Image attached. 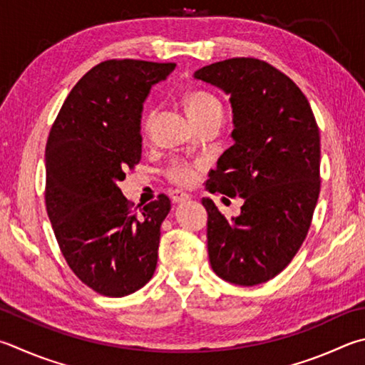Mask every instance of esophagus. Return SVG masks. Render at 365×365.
I'll use <instances>...</instances> for the list:
<instances>
[{
    "label": "esophagus",
    "mask_w": 365,
    "mask_h": 365,
    "mask_svg": "<svg viewBox=\"0 0 365 365\" xmlns=\"http://www.w3.org/2000/svg\"><path fill=\"white\" fill-rule=\"evenodd\" d=\"M169 195H170L172 202H175V204L190 200V195L185 193V191H182V190H170Z\"/></svg>",
    "instance_id": "34e87169"
}]
</instances>
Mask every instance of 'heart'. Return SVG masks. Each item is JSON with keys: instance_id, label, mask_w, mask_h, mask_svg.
<instances>
[{"instance_id": "1", "label": "heart", "mask_w": 365, "mask_h": 365, "mask_svg": "<svg viewBox=\"0 0 365 365\" xmlns=\"http://www.w3.org/2000/svg\"><path fill=\"white\" fill-rule=\"evenodd\" d=\"M185 107L190 118L193 119L196 124H201L207 119H220L223 116V105L220 98L212 94L209 91H191L185 96ZM201 163H191L187 160H175L168 169H165V177L169 178L172 183L180 185V187H188V185L195 183L197 178V169H200Z\"/></svg>"}]
</instances>
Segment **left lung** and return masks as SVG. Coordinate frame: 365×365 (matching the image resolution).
<instances>
[{"label":"left lung","instance_id":"1","mask_svg":"<svg viewBox=\"0 0 365 365\" xmlns=\"http://www.w3.org/2000/svg\"><path fill=\"white\" fill-rule=\"evenodd\" d=\"M195 78L230 94L233 107L235 143L209 174V191L244 200L227 218L202 197L210 267L225 281L257 286L279 274L308 235L321 191L319 128L300 88L268 62L228 58Z\"/></svg>","mask_w":365,"mask_h":365}]
</instances>
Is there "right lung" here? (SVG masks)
<instances>
[{
    "instance_id": "add662e5",
    "label": "right lung",
    "mask_w": 365,
    "mask_h": 365,
    "mask_svg": "<svg viewBox=\"0 0 365 365\" xmlns=\"http://www.w3.org/2000/svg\"><path fill=\"white\" fill-rule=\"evenodd\" d=\"M175 68L111 58L91 68L65 98L46 143V209L62 255L105 297L142 289L156 269L170 200L140 207L119 190L142 158L140 118L151 86Z\"/></svg>"
}]
</instances>
